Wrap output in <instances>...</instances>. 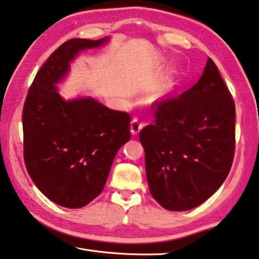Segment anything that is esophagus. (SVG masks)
Here are the masks:
<instances>
[{
	"label": "esophagus",
	"mask_w": 259,
	"mask_h": 259,
	"mask_svg": "<svg viewBox=\"0 0 259 259\" xmlns=\"http://www.w3.org/2000/svg\"><path fill=\"white\" fill-rule=\"evenodd\" d=\"M144 123L142 122V119L139 117H134L132 119V123H131V131H132V134L133 135H137L140 133V131L143 128Z\"/></svg>",
	"instance_id": "obj_1"
}]
</instances>
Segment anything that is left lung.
Listing matches in <instances>:
<instances>
[{
    "label": "left lung",
    "instance_id": "8db88e82",
    "mask_svg": "<svg viewBox=\"0 0 259 259\" xmlns=\"http://www.w3.org/2000/svg\"><path fill=\"white\" fill-rule=\"evenodd\" d=\"M152 108L155 123L140 132L150 192L166 210L196 208L221 187L233 165V96L209 58L196 85Z\"/></svg>",
    "mask_w": 259,
    "mask_h": 259
}]
</instances>
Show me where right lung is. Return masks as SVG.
<instances>
[{"mask_svg":"<svg viewBox=\"0 0 259 259\" xmlns=\"http://www.w3.org/2000/svg\"><path fill=\"white\" fill-rule=\"evenodd\" d=\"M104 42L62 44L36 72L24 102L25 167L36 188L66 208H81L102 193L116 153L131 139L128 113L92 98L66 102L55 86L79 51Z\"/></svg>","mask_w":259,"mask_h":259,"instance_id":"1","label":"right lung"}]
</instances>
